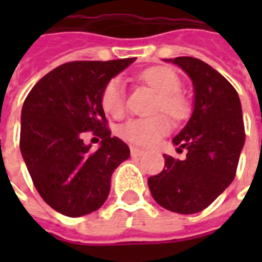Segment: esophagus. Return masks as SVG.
I'll return each instance as SVG.
<instances>
[{
  "mask_svg": "<svg viewBox=\"0 0 262 262\" xmlns=\"http://www.w3.org/2000/svg\"><path fill=\"white\" fill-rule=\"evenodd\" d=\"M130 154H132V156H135V158H140V156H143L145 152H144L143 149H140V148L133 147L130 149Z\"/></svg>",
  "mask_w": 262,
  "mask_h": 262,
  "instance_id": "34e87169",
  "label": "esophagus"
}]
</instances>
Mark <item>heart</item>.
Segmentation results:
<instances>
[{
    "mask_svg": "<svg viewBox=\"0 0 262 262\" xmlns=\"http://www.w3.org/2000/svg\"><path fill=\"white\" fill-rule=\"evenodd\" d=\"M144 81L159 94L156 110H163L171 118L183 119L189 114V102L178 91L181 80L172 69L155 67L143 73ZM103 108L108 114L119 115L125 107V88L119 79L111 80L102 94ZM171 125L163 114L151 118H133L119 126V135L127 141L139 145H152L170 132Z\"/></svg>",
    "mask_w": 262,
    "mask_h": 262,
    "instance_id": "heart-1",
    "label": "heart"
}]
</instances>
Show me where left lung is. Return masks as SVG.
Wrapping results in <instances>:
<instances>
[{"label":"left lung","mask_w":262,"mask_h":262,"mask_svg":"<svg viewBox=\"0 0 262 262\" xmlns=\"http://www.w3.org/2000/svg\"><path fill=\"white\" fill-rule=\"evenodd\" d=\"M178 65L193 83L194 107L172 139L183 160L164 156L163 171L148 178L160 207L190 215L211 205L235 178L245 144L242 106L235 88L208 63L193 57L164 59Z\"/></svg>","instance_id":"8db88e82"}]
</instances>
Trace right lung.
I'll use <instances>...</instances> for the list:
<instances>
[{
	"label": "right lung",
	"mask_w": 262,
	"mask_h": 262,
	"mask_svg": "<svg viewBox=\"0 0 262 262\" xmlns=\"http://www.w3.org/2000/svg\"><path fill=\"white\" fill-rule=\"evenodd\" d=\"M135 61L63 63L43 76L24 100L23 159L40 197L62 215L79 217L102 207L111 175L130 156L126 144L110 136L102 94ZM84 131L102 139L98 151L83 144Z\"/></svg>",
	"instance_id": "right-lung-1"
}]
</instances>
